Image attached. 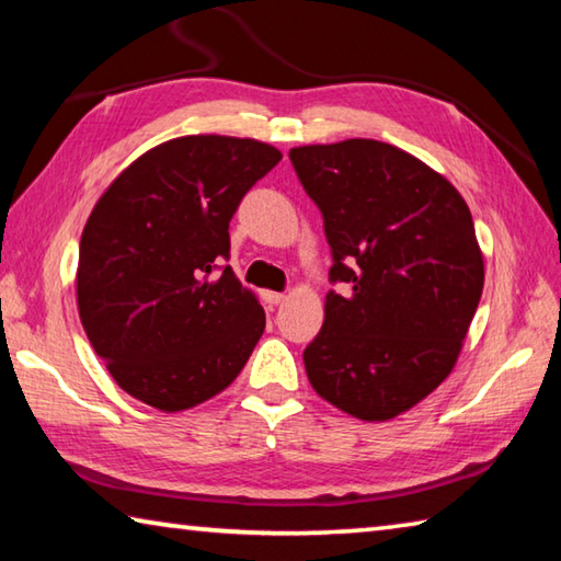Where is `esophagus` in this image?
<instances>
[{
	"instance_id": "esophagus-1",
	"label": "esophagus",
	"mask_w": 561,
	"mask_h": 561,
	"mask_svg": "<svg viewBox=\"0 0 561 561\" xmlns=\"http://www.w3.org/2000/svg\"><path fill=\"white\" fill-rule=\"evenodd\" d=\"M262 299H264V304H267V307H277V304H282L284 294H279V291H262Z\"/></svg>"
}]
</instances>
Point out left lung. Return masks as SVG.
<instances>
[{
    "label": "left lung",
    "instance_id": "left-lung-1",
    "mask_svg": "<svg viewBox=\"0 0 561 561\" xmlns=\"http://www.w3.org/2000/svg\"><path fill=\"white\" fill-rule=\"evenodd\" d=\"M331 247L324 327L304 348L309 383L360 421L433 393L458 360L485 267L462 195L405 150L351 138L289 150Z\"/></svg>",
    "mask_w": 561,
    "mask_h": 561
}]
</instances>
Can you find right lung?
<instances>
[{
	"mask_svg": "<svg viewBox=\"0 0 561 561\" xmlns=\"http://www.w3.org/2000/svg\"><path fill=\"white\" fill-rule=\"evenodd\" d=\"M279 160L252 138H175L123 170L93 207L76 299L93 351L133 398L185 411L242 371L264 309L222 260L242 197Z\"/></svg>",
	"mask_w": 561,
	"mask_h": 561,
	"instance_id": "1",
	"label": "right lung"
}]
</instances>
